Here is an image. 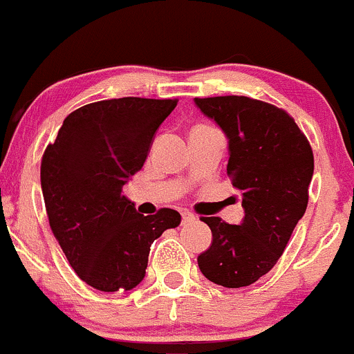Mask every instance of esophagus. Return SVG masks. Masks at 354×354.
<instances>
[{
  "label": "esophagus",
  "instance_id": "34e87169",
  "mask_svg": "<svg viewBox=\"0 0 354 354\" xmlns=\"http://www.w3.org/2000/svg\"><path fill=\"white\" fill-rule=\"evenodd\" d=\"M196 216L191 213V211H182V223H191L194 221Z\"/></svg>",
  "mask_w": 354,
  "mask_h": 354
}]
</instances>
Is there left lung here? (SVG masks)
<instances>
[{"mask_svg": "<svg viewBox=\"0 0 354 354\" xmlns=\"http://www.w3.org/2000/svg\"><path fill=\"white\" fill-rule=\"evenodd\" d=\"M228 138L227 174L242 192L240 225L201 218L213 242L198 257L209 281L225 288L256 283L271 271L308 204L313 176L310 143L283 109L249 97L194 98Z\"/></svg>", "mask_w": 354, "mask_h": 354, "instance_id": "left-lung-1", "label": "left lung"}]
</instances>
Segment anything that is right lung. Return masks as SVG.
<instances>
[{"label": "right lung", "instance_id": "add662e5", "mask_svg": "<svg viewBox=\"0 0 354 354\" xmlns=\"http://www.w3.org/2000/svg\"><path fill=\"white\" fill-rule=\"evenodd\" d=\"M176 105V98L140 97L83 105L44 151L41 185L50 230L69 266L95 290L140 285L153 240L180 223L176 209L145 216L122 196Z\"/></svg>", "mask_w": 354, "mask_h": 354}]
</instances>
